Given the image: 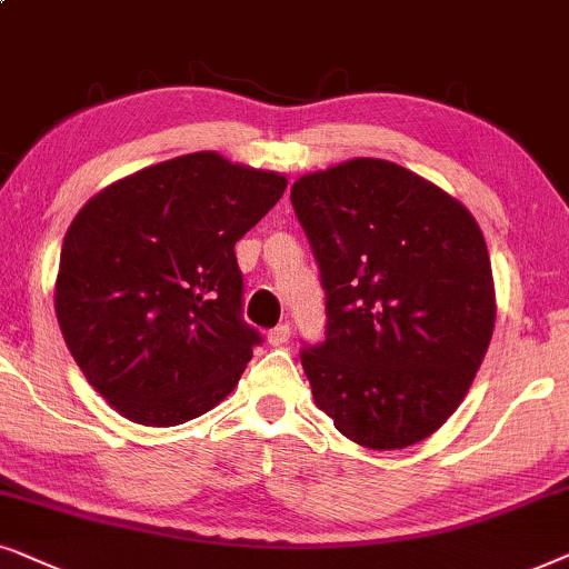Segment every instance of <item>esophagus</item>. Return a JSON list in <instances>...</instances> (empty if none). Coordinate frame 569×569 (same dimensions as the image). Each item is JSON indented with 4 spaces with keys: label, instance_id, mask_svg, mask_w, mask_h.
Listing matches in <instances>:
<instances>
[{
    "label": "esophagus",
    "instance_id": "1",
    "mask_svg": "<svg viewBox=\"0 0 569 569\" xmlns=\"http://www.w3.org/2000/svg\"><path fill=\"white\" fill-rule=\"evenodd\" d=\"M289 338H291V328H289V325H278V328H272V330L268 332V343H270V346H283V343H289Z\"/></svg>",
    "mask_w": 569,
    "mask_h": 569
}]
</instances>
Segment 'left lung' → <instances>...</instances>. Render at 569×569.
<instances>
[{
    "mask_svg": "<svg viewBox=\"0 0 569 569\" xmlns=\"http://www.w3.org/2000/svg\"><path fill=\"white\" fill-rule=\"evenodd\" d=\"M291 206L328 315L325 340L299 353L317 408L363 448L421 442L466 398L495 330L481 229L448 192L380 158L301 177Z\"/></svg>",
    "mask_w": 569,
    "mask_h": 569,
    "instance_id": "left-lung-1",
    "label": "left lung"
}]
</instances>
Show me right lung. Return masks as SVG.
Listing matches in <instances>:
<instances>
[{
    "label": "right lung",
    "mask_w": 569,
    "mask_h": 569,
    "mask_svg": "<svg viewBox=\"0 0 569 569\" xmlns=\"http://www.w3.org/2000/svg\"><path fill=\"white\" fill-rule=\"evenodd\" d=\"M286 179L218 153L171 158L98 192L67 231L57 320L86 380L127 419L173 427L237 388L262 336L233 244Z\"/></svg>",
    "instance_id": "right-lung-1"
}]
</instances>
